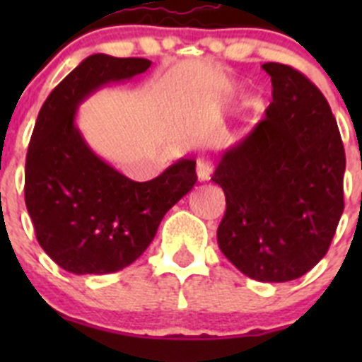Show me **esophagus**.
I'll use <instances>...</instances> for the list:
<instances>
[{"label":"esophagus","mask_w":362,"mask_h":362,"mask_svg":"<svg viewBox=\"0 0 362 362\" xmlns=\"http://www.w3.org/2000/svg\"><path fill=\"white\" fill-rule=\"evenodd\" d=\"M211 171H214V164L206 159H199L198 164H196V173H198V180L199 182H206L210 180Z\"/></svg>","instance_id":"obj_1"}]
</instances>
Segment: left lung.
I'll use <instances>...</instances> for the list:
<instances>
[{"label": "left lung", "instance_id": "obj_1", "mask_svg": "<svg viewBox=\"0 0 362 362\" xmlns=\"http://www.w3.org/2000/svg\"><path fill=\"white\" fill-rule=\"evenodd\" d=\"M262 69L273 101L211 177L226 194L217 242L243 275L289 282L326 255L337 233L345 151L329 103L303 73L280 63Z\"/></svg>", "mask_w": 362, "mask_h": 362}]
</instances>
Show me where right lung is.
<instances>
[{"instance_id": "add662e5", "label": "right lung", "mask_w": 362, "mask_h": 362, "mask_svg": "<svg viewBox=\"0 0 362 362\" xmlns=\"http://www.w3.org/2000/svg\"><path fill=\"white\" fill-rule=\"evenodd\" d=\"M151 61L94 54L49 94L25 156V206L36 240L75 275H107L136 261L166 211L196 180V160L133 182L93 152L75 124L78 105L110 82L147 71Z\"/></svg>"}]
</instances>
